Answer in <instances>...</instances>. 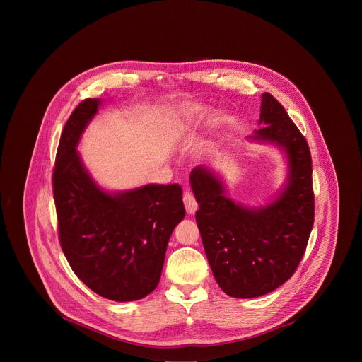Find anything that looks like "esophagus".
Instances as JSON below:
<instances>
[{
    "mask_svg": "<svg viewBox=\"0 0 362 362\" xmlns=\"http://www.w3.org/2000/svg\"><path fill=\"white\" fill-rule=\"evenodd\" d=\"M183 203H185V209H186L187 214H194L197 211V208H199V204L196 202V197L190 192H186L183 194Z\"/></svg>",
    "mask_w": 362,
    "mask_h": 362,
    "instance_id": "1",
    "label": "esophagus"
}]
</instances>
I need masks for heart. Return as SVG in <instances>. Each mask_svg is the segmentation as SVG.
<instances>
[{
  "mask_svg": "<svg viewBox=\"0 0 362 362\" xmlns=\"http://www.w3.org/2000/svg\"><path fill=\"white\" fill-rule=\"evenodd\" d=\"M209 120H212V113L200 106L187 107L182 113V123L187 129H190L199 123H203V122H209Z\"/></svg>",
  "mask_w": 362,
  "mask_h": 362,
  "instance_id": "1",
  "label": "heart"
}]
</instances>
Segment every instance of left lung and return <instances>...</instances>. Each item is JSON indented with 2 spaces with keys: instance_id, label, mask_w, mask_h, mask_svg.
<instances>
[{
  "instance_id": "8db88e82",
  "label": "left lung",
  "mask_w": 362,
  "mask_h": 362,
  "mask_svg": "<svg viewBox=\"0 0 362 362\" xmlns=\"http://www.w3.org/2000/svg\"><path fill=\"white\" fill-rule=\"evenodd\" d=\"M253 139L281 146L289 180L267 208L247 209L225 197L221 182L204 166L190 173L199 203L196 223L214 276L233 298H255L285 284L305 253L315 218L313 159L303 134L281 103L262 94L261 122Z\"/></svg>"
}]
</instances>
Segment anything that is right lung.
Wrapping results in <instances>:
<instances>
[{
    "mask_svg": "<svg viewBox=\"0 0 362 362\" xmlns=\"http://www.w3.org/2000/svg\"><path fill=\"white\" fill-rule=\"evenodd\" d=\"M100 100L70 115L57 148L53 194L59 240L77 278L97 295L137 300L156 289L169 238L185 218L182 187L147 185L109 194L84 170L76 146Z\"/></svg>",
    "mask_w": 362,
    "mask_h": 362,
    "instance_id": "add662e5",
    "label": "right lung"
}]
</instances>
